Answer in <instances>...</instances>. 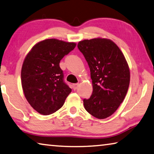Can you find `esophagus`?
<instances>
[{
	"label": "esophagus",
	"mask_w": 154,
	"mask_h": 154,
	"mask_svg": "<svg viewBox=\"0 0 154 154\" xmlns=\"http://www.w3.org/2000/svg\"><path fill=\"white\" fill-rule=\"evenodd\" d=\"M72 89H73L74 90H76L77 87H78V83H74V84H72Z\"/></svg>",
	"instance_id": "obj_1"
}]
</instances>
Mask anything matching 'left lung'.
Listing matches in <instances>:
<instances>
[{"instance_id": "obj_1", "label": "left lung", "mask_w": 154, "mask_h": 154, "mask_svg": "<svg viewBox=\"0 0 154 154\" xmlns=\"http://www.w3.org/2000/svg\"><path fill=\"white\" fill-rule=\"evenodd\" d=\"M78 48L84 56L91 72L93 92L83 100L85 110L104 119L111 116L123 102L130 83V71L124 54L109 39L80 41Z\"/></svg>"}]
</instances>
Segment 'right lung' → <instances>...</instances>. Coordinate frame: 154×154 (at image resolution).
Here are the masks:
<instances>
[{
    "instance_id": "right-lung-1",
    "label": "right lung",
    "mask_w": 154,
    "mask_h": 154,
    "mask_svg": "<svg viewBox=\"0 0 154 154\" xmlns=\"http://www.w3.org/2000/svg\"><path fill=\"white\" fill-rule=\"evenodd\" d=\"M76 46L75 42L47 39L33 46L21 69V85L31 106L49 115L62 107L71 89L64 82L60 60Z\"/></svg>"
}]
</instances>
